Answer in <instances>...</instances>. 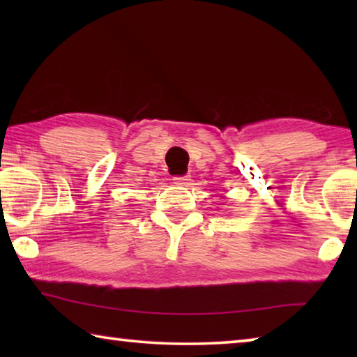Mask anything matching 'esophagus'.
Instances as JSON below:
<instances>
[{
    "label": "esophagus",
    "instance_id": "esophagus-1",
    "mask_svg": "<svg viewBox=\"0 0 357 357\" xmlns=\"http://www.w3.org/2000/svg\"><path fill=\"white\" fill-rule=\"evenodd\" d=\"M173 181H174V184H178V185H185L190 179H189V176H187V174H183V176H174Z\"/></svg>",
    "mask_w": 357,
    "mask_h": 357
}]
</instances>
